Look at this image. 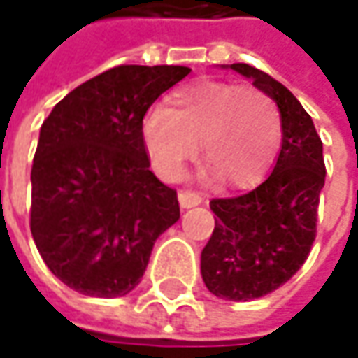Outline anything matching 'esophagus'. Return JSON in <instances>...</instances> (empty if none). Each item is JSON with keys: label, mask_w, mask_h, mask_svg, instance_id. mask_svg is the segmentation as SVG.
Segmentation results:
<instances>
[{"label": "esophagus", "mask_w": 358, "mask_h": 358, "mask_svg": "<svg viewBox=\"0 0 358 358\" xmlns=\"http://www.w3.org/2000/svg\"><path fill=\"white\" fill-rule=\"evenodd\" d=\"M179 205L183 207V209H191V207H197L203 203V197H201L199 193H195V191H179Z\"/></svg>", "instance_id": "esophagus-1"}]
</instances>
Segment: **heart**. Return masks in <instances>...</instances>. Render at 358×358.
<instances>
[{
  "mask_svg": "<svg viewBox=\"0 0 358 358\" xmlns=\"http://www.w3.org/2000/svg\"><path fill=\"white\" fill-rule=\"evenodd\" d=\"M141 139L153 169L177 179L197 149L233 187L257 185L271 171L282 143L277 103L253 85L197 81L177 90L167 109L143 119Z\"/></svg>",
  "mask_w": 358,
  "mask_h": 358,
  "instance_id": "heart-1",
  "label": "heart"
}]
</instances>
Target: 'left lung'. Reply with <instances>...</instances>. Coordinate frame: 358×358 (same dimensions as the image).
Masks as SVG:
<instances>
[{
	"instance_id": "1",
	"label": "left lung",
	"mask_w": 358,
	"mask_h": 358,
	"mask_svg": "<svg viewBox=\"0 0 358 358\" xmlns=\"http://www.w3.org/2000/svg\"><path fill=\"white\" fill-rule=\"evenodd\" d=\"M231 69L275 99L282 119L281 153L253 191L211 199L217 221L201 253V275L219 299L253 301L279 289L307 261L327 169L323 141L295 95L253 65L233 63Z\"/></svg>"
}]
</instances>
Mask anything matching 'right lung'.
Masks as SVG:
<instances>
[{"label": "right lung", "mask_w": 358, "mask_h": 358, "mask_svg": "<svg viewBox=\"0 0 358 358\" xmlns=\"http://www.w3.org/2000/svg\"><path fill=\"white\" fill-rule=\"evenodd\" d=\"M189 71L111 67L67 93L41 125L29 227L49 271L81 295L133 291L157 237L179 219L177 191L149 171L141 125Z\"/></svg>", "instance_id": "obj_1"}]
</instances>
